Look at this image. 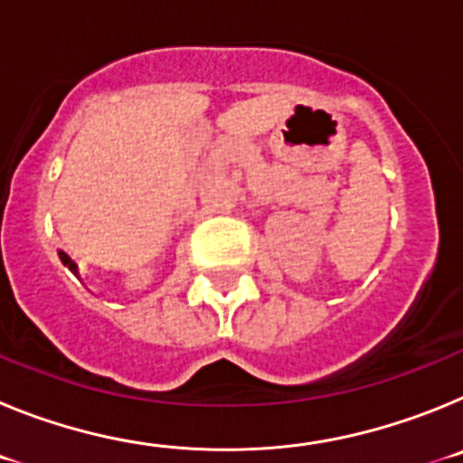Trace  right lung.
I'll return each instance as SVG.
<instances>
[{
  "label": "right lung",
  "instance_id": "obj_1",
  "mask_svg": "<svg viewBox=\"0 0 463 463\" xmlns=\"http://www.w3.org/2000/svg\"><path fill=\"white\" fill-rule=\"evenodd\" d=\"M57 255H60V261H62L64 267H67V269H69V271H71V273H73V276L79 278V264H76V261H73V260H71V257H69V255H67V252H62V250H60V252H57Z\"/></svg>",
  "mask_w": 463,
  "mask_h": 463
}]
</instances>
